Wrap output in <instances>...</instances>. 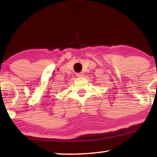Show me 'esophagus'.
I'll return each instance as SVG.
<instances>
[{"instance_id": "1", "label": "esophagus", "mask_w": 157, "mask_h": 157, "mask_svg": "<svg viewBox=\"0 0 157 157\" xmlns=\"http://www.w3.org/2000/svg\"><path fill=\"white\" fill-rule=\"evenodd\" d=\"M76 75H77V77H82V76H83V73H82V72L77 73Z\"/></svg>"}]
</instances>
